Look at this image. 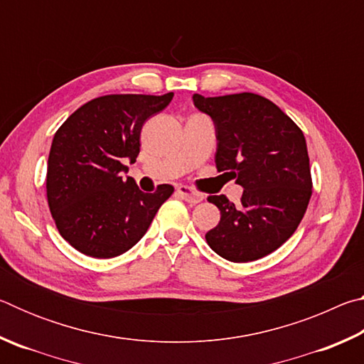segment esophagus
I'll return each mask as SVG.
<instances>
[{
  "label": "esophagus",
  "mask_w": 364,
  "mask_h": 364,
  "mask_svg": "<svg viewBox=\"0 0 364 364\" xmlns=\"http://www.w3.org/2000/svg\"><path fill=\"white\" fill-rule=\"evenodd\" d=\"M176 193L183 200H186L188 204H191V205H196V204H199V202L204 200V194L196 193L194 189H191L188 186H180L176 189Z\"/></svg>",
  "instance_id": "obj_1"
}]
</instances>
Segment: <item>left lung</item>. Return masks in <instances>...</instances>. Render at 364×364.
I'll list each match as a JSON object with an SVG mask.
<instances>
[{
    "instance_id": "1",
    "label": "left lung",
    "mask_w": 364,
    "mask_h": 364,
    "mask_svg": "<svg viewBox=\"0 0 364 364\" xmlns=\"http://www.w3.org/2000/svg\"><path fill=\"white\" fill-rule=\"evenodd\" d=\"M193 102L213 120L218 171L244 188L239 205L223 194L208 197L221 217L205 234L207 244L230 262L258 260L279 249L306 212L311 173L304 133L274 102L254 93L194 95Z\"/></svg>"
}]
</instances>
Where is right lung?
<instances>
[{
    "label": "right lung",
    "mask_w": 364,
    "mask_h": 364,
    "mask_svg": "<svg viewBox=\"0 0 364 364\" xmlns=\"http://www.w3.org/2000/svg\"><path fill=\"white\" fill-rule=\"evenodd\" d=\"M173 100V93L107 95L83 104L53 138L48 157L49 210L67 242L82 254L112 258L144 236L173 186L143 193L123 178L136 162L144 122Z\"/></svg>",
    "instance_id": "1"
}]
</instances>
